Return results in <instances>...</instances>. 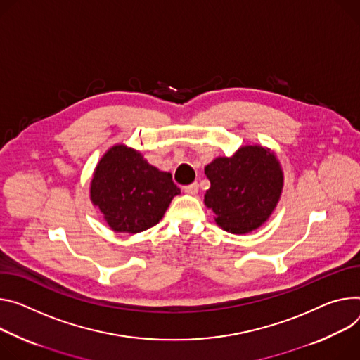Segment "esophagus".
<instances>
[{
  "mask_svg": "<svg viewBox=\"0 0 360 360\" xmlns=\"http://www.w3.org/2000/svg\"><path fill=\"white\" fill-rule=\"evenodd\" d=\"M184 191H185L186 193H189V195H195V193H198V191H200V185H198L197 182L189 184V185H185V186H184Z\"/></svg>",
  "mask_w": 360,
  "mask_h": 360,
  "instance_id": "34e87169",
  "label": "esophagus"
}]
</instances>
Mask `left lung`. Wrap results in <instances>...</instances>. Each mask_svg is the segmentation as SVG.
I'll return each mask as SVG.
<instances>
[{"label": "left lung", "instance_id": "1", "mask_svg": "<svg viewBox=\"0 0 360 360\" xmlns=\"http://www.w3.org/2000/svg\"><path fill=\"white\" fill-rule=\"evenodd\" d=\"M205 175L211 182L205 205L215 212V222L231 234H247L263 225L283 189L277 158L261 146H243L230 158L214 159Z\"/></svg>", "mask_w": 360, "mask_h": 360}]
</instances>
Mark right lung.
<instances>
[{
	"instance_id": "obj_1",
	"label": "right lung",
	"mask_w": 360,
	"mask_h": 360,
	"mask_svg": "<svg viewBox=\"0 0 360 360\" xmlns=\"http://www.w3.org/2000/svg\"><path fill=\"white\" fill-rule=\"evenodd\" d=\"M181 189L124 145L109 149L96 168L90 198L116 233H142L156 225Z\"/></svg>"
}]
</instances>
